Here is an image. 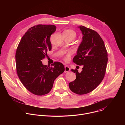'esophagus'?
<instances>
[{"instance_id":"34e87169","label":"esophagus","mask_w":125,"mask_h":125,"mask_svg":"<svg viewBox=\"0 0 125 125\" xmlns=\"http://www.w3.org/2000/svg\"><path fill=\"white\" fill-rule=\"evenodd\" d=\"M69 71H70V68H69L68 66H66L65 67V73L68 72H69Z\"/></svg>"}]
</instances>
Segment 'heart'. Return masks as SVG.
<instances>
[{"mask_svg":"<svg viewBox=\"0 0 125 125\" xmlns=\"http://www.w3.org/2000/svg\"><path fill=\"white\" fill-rule=\"evenodd\" d=\"M64 33H66V34H69V35H73V36H74L75 38L76 37V32L73 31V30H66L64 32ZM72 54V51H69L67 53H66V54L65 55L64 57V59L65 60V61H68L71 54Z\"/></svg>","mask_w":125,"mask_h":125,"instance_id":"obj_1","label":"heart"}]
</instances>
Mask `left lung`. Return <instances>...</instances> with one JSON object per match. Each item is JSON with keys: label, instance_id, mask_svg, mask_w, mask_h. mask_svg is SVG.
Wrapping results in <instances>:
<instances>
[{"label": "left lung", "instance_id": "obj_1", "mask_svg": "<svg viewBox=\"0 0 125 125\" xmlns=\"http://www.w3.org/2000/svg\"><path fill=\"white\" fill-rule=\"evenodd\" d=\"M83 34L82 42L73 59L74 63L83 65L81 73L77 69L76 79L69 83L71 91L77 94H84L94 91L100 83L105 74L108 62L107 52L99 34L83 26L78 27Z\"/></svg>", "mask_w": 125, "mask_h": 125}]
</instances>
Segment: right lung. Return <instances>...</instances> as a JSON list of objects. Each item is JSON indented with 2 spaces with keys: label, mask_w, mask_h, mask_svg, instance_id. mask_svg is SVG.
Instances as JSON below:
<instances>
[{
  "label": "right lung",
  "mask_w": 125,
  "mask_h": 125,
  "mask_svg": "<svg viewBox=\"0 0 125 125\" xmlns=\"http://www.w3.org/2000/svg\"><path fill=\"white\" fill-rule=\"evenodd\" d=\"M52 25H38L30 28L22 37L16 52L17 75L24 86L37 95L47 94L55 80L65 71L62 63L55 62L53 67L41 61L51 50L50 38L56 31Z\"/></svg>",
  "instance_id": "add662e5"
}]
</instances>
